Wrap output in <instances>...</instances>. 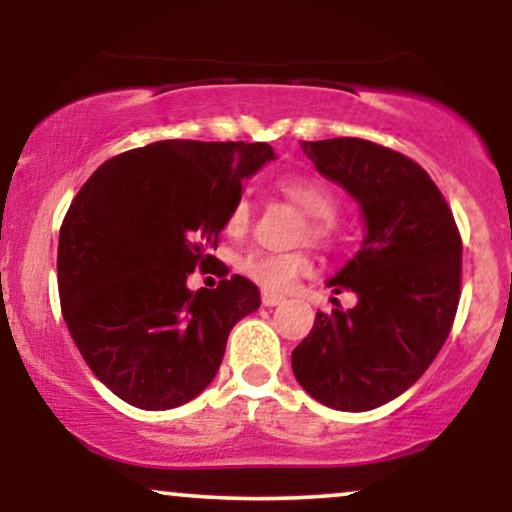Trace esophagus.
<instances>
[{"mask_svg":"<svg viewBox=\"0 0 512 512\" xmlns=\"http://www.w3.org/2000/svg\"><path fill=\"white\" fill-rule=\"evenodd\" d=\"M284 303V296H279V293H269V291H262V305H267V308H274V305Z\"/></svg>","mask_w":512,"mask_h":512,"instance_id":"1","label":"esophagus"}]
</instances>
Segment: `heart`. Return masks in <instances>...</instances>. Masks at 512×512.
Masks as SVG:
<instances>
[{
  "instance_id": "heart-1",
  "label": "heart",
  "mask_w": 512,
  "mask_h": 512,
  "mask_svg": "<svg viewBox=\"0 0 512 512\" xmlns=\"http://www.w3.org/2000/svg\"><path fill=\"white\" fill-rule=\"evenodd\" d=\"M276 190L281 192L291 204L305 214L303 240L317 245L334 243L339 233L337 223V197L325 182L315 178H305V175H281L274 182ZM250 228V202L240 197L233 202L231 211L226 216V233L233 238L245 236ZM238 272L250 279L252 284L260 286L262 291L269 293H284L293 289L298 279L313 274L315 262L310 252H264L250 250L240 255L236 260Z\"/></svg>"
}]
</instances>
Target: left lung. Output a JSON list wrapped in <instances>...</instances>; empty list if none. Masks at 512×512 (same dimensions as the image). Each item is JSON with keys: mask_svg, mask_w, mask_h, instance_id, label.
Segmentation results:
<instances>
[{"mask_svg": "<svg viewBox=\"0 0 512 512\" xmlns=\"http://www.w3.org/2000/svg\"><path fill=\"white\" fill-rule=\"evenodd\" d=\"M325 178L361 204L366 240L327 284L354 291L351 310L315 315L291 366L317 402L368 411L409 390L443 349L462 284V238L431 175L368 139L301 142Z\"/></svg>", "mask_w": 512, "mask_h": 512, "instance_id": "8db88e82", "label": "left lung"}]
</instances>
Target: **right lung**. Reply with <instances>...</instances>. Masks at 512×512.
Here are the masks:
<instances>
[{"label": "right lung", "mask_w": 512, "mask_h": 512, "mask_svg": "<svg viewBox=\"0 0 512 512\" xmlns=\"http://www.w3.org/2000/svg\"><path fill=\"white\" fill-rule=\"evenodd\" d=\"M272 158L262 142L166 139L108 158L69 204L57 248L64 322L93 375L132 407L195 399L233 325L260 308L245 276L199 291L187 276L216 262L209 250L243 178Z\"/></svg>", "instance_id": "add662e5"}]
</instances>
